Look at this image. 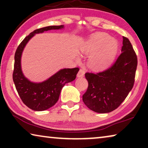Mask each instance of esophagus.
<instances>
[{
	"label": "esophagus",
	"mask_w": 148,
	"mask_h": 148,
	"mask_svg": "<svg viewBox=\"0 0 148 148\" xmlns=\"http://www.w3.org/2000/svg\"><path fill=\"white\" fill-rule=\"evenodd\" d=\"M84 74H85L84 70V69H80L77 75V77H79V78L83 77L84 76Z\"/></svg>",
	"instance_id": "1"
}]
</instances>
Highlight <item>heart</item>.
I'll return each mask as SVG.
<instances>
[{
    "instance_id": "1",
    "label": "heart",
    "mask_w": 148,
    "mask_h": 148,
    "mask_svg": "<svg viewBox=\"0 0 148 148\" xmlns=\"http://www.w3.org/2000/svg\"><path fill=\"white\" fill-rule=\"evenodd\" d=\"M118 50V44L108 34H97L85 42L81 52L90 55L88 64L92 69H106L112 63Z\"/></svg>"
}]
</instances>
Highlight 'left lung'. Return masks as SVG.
<instances>
[{
  "label": "left lung",
  "instance_id": "8db88e82",
  "mask_svg": "<svg viewBox=\"0 0 148 148\" xmlns=\"http://www.w3.org/2000/svg\"><path fill=\"white\" fill-rule=\"evenodd\" d=\"M123 39L122 52L111 67L96 74H85L88 88L83 95V101L96 112L108 113L115 110L133 87L137 56L128 38Z\"/></svg>",
  "mask_w": 148,
  "mask_h": 148
}]
</instances>
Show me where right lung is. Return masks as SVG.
<instances>
[{"instance_id": "obj_1", "label": "right lung", "mask_w": 148, "mask_h": 148, "mask_svg": "<svg viewBox=\"0 0 148 148\" xmlns=\"http://www.w3.org/2000/svg\"><path fill=\"white\" fill-rule=\"evenodd\" d=\"M64 25H52L34 30L25 38L15 54L13 79L16 90L23 102L32 110L44 111L57 102L60 91L67 83L75 79L79 68L62 69L42 82H33L25 77L21 69V56L24 48L36 34L52 29H62Z\"/></svg>"}]
</instances>
